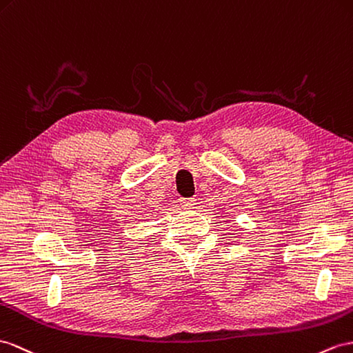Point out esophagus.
Listing matches in <instances>:
<instances>
[{
  "mask_svg": "<svg viewBox=\"0 0 353 353\" xmlns=\"http://www.w3.org/2000/svg\"><path fill=\"white\" fill-rule=\"evenodd\" d=\"M194 205H196V199H183L181 201V206L184 210H192V208H194Z\"/></svg>",
  "mask_w": 353,
  "mask_h": 353,
  "instance_id": "34e87169",
  "label": "esophagus"
}]
</instances>
